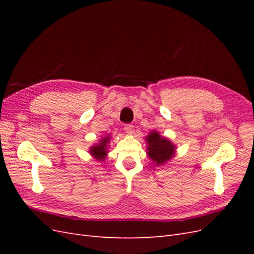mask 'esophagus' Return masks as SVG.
<instances>
[{"instance_id":"34e87169","label":"esophagus","mask_w":254,"mask_h":254,"mask_svg":"<svg viewBox=\"0 0 254 254\" xmlns=\"http://www.w3.org/2000/svg\"><path fill=\"white\" fill-rule=\"evenodd\" d=\"M124 129H125V131H126L127 133L131 134V133L134 131V126H133L132 124H125Z\"/></svg>"}]
</instances>
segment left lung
<instances>
[{
    "mask_svg": "<svg viewBox=\"0 0 254 254\" xmlns=\"http://www.w3.org/2000/svg\"><path fill=\"white\" fill-rule=\"evenodd\" d=\"M148 143V156L157 165L163 164L173 158L175 153V146L171 141L161 136L157 131H151L146 137Z\"/></svg>",
    "mask_w": 254,
    "mask_h": 254,
    "instance_id": "obj_1",
    "label": "left lung"
}]
</instances>
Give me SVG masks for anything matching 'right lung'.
<instances>
[{
	"instance_id": "obj_1",
	"label": "right lung",
	"mask_w": 254,
	"mask_h": 254,
	"mask_svg": "<svg viewBox=\"0 0 254 254\" xmlns=\"http://www.w3.org/2000/svg\"><path fill=\"white\" fill-rule=\"evenodd\" d=\"M109 142V137H105L99 144L93 146V147L91 148V153L92 156H93L95 159H97L98 161H104V159L106 158L107 155V143Z\"/></svg>"
}]
</instances>
